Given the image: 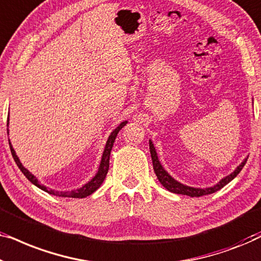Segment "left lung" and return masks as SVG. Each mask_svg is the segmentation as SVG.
I'll list each match as a JSON object with an SVG mask.
<instances>
[{
	"instance_id": "left-lung-1",
	"label": "left lung",
	"mask_w": 261,
	"mask_h": 261,
	"mask_svg": "<svg viewBox=\"0 0 261 261\" xmlns=\"http://www.w3.org/2000/svg\"><path fill=\"white\" fill-rule=\"evenodd\" d=\"M149 152H151V156H152L153 169H154L156 178H158L163 187L167 189L169 191L173 192V194L187 195V196H190V197H201V196L210 195V194H214V192L221 190V189H222L223 187H226L229 181L233 180L234 178L237 177L239 173H240V171L242 170V167L245 166V164L248 159V156H246V158L242 160V163L240 164V165L237 166V169H235L233 172L229 173L226 177H223L222 179H221L217 184L214 185V187L194 188V187H189V185H185L183 183H180V181H178L177 179H174V178L171 176V174L167 172L165 169H164L162 163L159 162L158 154H156L154 144H153L152 140H149Z\"/></svg>"
}]
</instances>
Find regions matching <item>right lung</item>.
<instances>
[{
	"label": "right lung",
	"instance_id": "obj_1",
	"mask_svg": "<svg viewBox=\"0 0 261 261\" xmlns=\"http://www.w3.org/2000/svg\"><path fill=\"white\" fill-rule=\"evenodd\" d=\"M128 121H123V122H121L119 126H117L115 129H114L112 133H110L108 140L106 142V147H105V151H103V154H102V158H101V163H99V166H98V171L96 172V174L94 177L91 178L90 180L88 181V183H85L83 187L76 189V190H71V191H58V190H53L51 188H47L46 185L41 184L40 181L38 180V178L34 176V174H32L30 171H28L26 167L22 165V163L20 162L19 156L16 155V152L15 149L13 148L12 144L9 142V146H10V152H12V155L14 160H15L16 165L19 166V169L21 170V172H22L24 176L28 180L31 181L32 184H34L35 187H38L39 189H41L42 191L47 192L49 195H53V196H59V197H72V198H84L87 197V196L91 195L92 192H95L97 189L101 187L103 180H105V178L107 176V173H108V170H109V159H110V152H112V148H113V145H114V141H115V139L117 137V134H119V132L122 129V127H124L127 124ZM7 126H9V116H8V120H7ZM9 133V132H8ZM10 141V140H9Z\"/></svg>",
	"mask_w": 261,
	"mask_h": 261
}]
</instances>
